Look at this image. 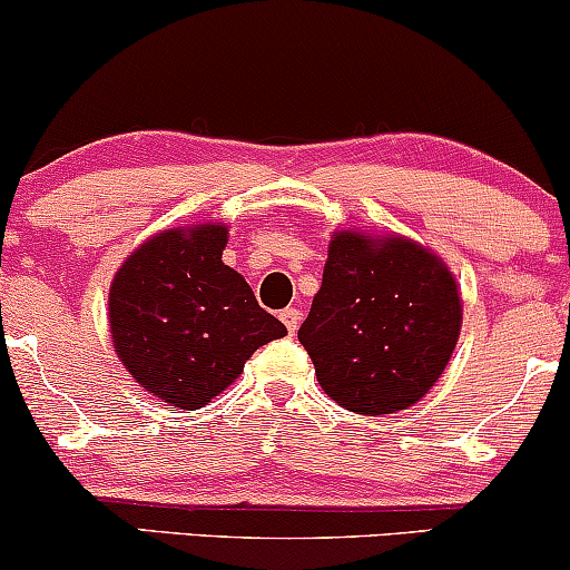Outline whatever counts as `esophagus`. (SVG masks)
Wrapping results in <instances>:
<instances>
[{
  "mask_svg": "<svg viewBox=\"0 0 570 570\" xmlns=\"http://www.w3.org/2000/svg\"><path fill=\"white\" fill-rule=\"evenodd\" d=\"M299 318H303V313H299L297 307H286V311H281V322H284L286 330H289V335H294V332H297Z\"/></svg>",
  "mask_w": 570,
  "mask_h": 570,
  "instance_id": "1",
  "label": "esophagus"
}]
</instances>
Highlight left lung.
<instances>
[{
  "label": "left lung",
  "instance_id": "1",
  "mask_svg": "<svg viewBox=\"0 0 570 570\" xmlns=\"http://www.w3.org/2000/svg\"><path fill=\"white\" fill-rule=\"evenodd\" d=\"M463 305L448 265L415 240L343 230L297 337L322 389L358 415L407 410L448 367Z\"/></svg>",
  "mask_w": 570,
  "mask_h": 570
}]
</instances>
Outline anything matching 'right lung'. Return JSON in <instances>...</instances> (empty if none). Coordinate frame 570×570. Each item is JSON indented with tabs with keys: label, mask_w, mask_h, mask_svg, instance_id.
<instances>
[{
	"label": "right lung",
	"mask_w": 570,
	"mask_h": 570,
	"mask_svg": "<svg viewBox=\"0 0 570 570\" xmlns=\"http://www.w3.org/2000/svg\"><path fill=\"white\" fill-rule=\"evenodd\" d=\"M219 222L153 235L109 286V332L134 381L171 407L198 410L286 335L240 273L222 263Z\"/></svg>",
	"instance_id": "1"
}]
</instances>
